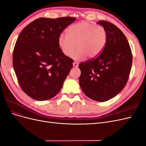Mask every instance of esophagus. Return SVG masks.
I'll return each mask as SVG.
<instances>
[{
    "label": "esophagus",
    "instance_id": "esophagus-1",
    "mask_svg": "<svg viewBox=\"0 0 146 146\" xmlns=\"http://www.w3.org/2000/svg\"><path fill=\"white\" fill-rule=\"evenodd\" d=\"M73 66H74V67H75V68L78 67V63H77V62H74L73 63Z\"/></svg>",
    "mask_w": 146,
    "mask_h": 146
}]
</instances>
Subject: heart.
Listing matches in <instances>:
<instances>
[{"label": "heart", "instance_id": "b5f03b06", "mask_svg": "<svg viewBox=\"0 0 146 146\" xmlns=\"http://www.w3.org/2000/svg\"><path fill=\"white\" fill-rule=\"evenodd\" d=\"M66 33L59 36L58 46L66 56L71 55L77 47L78 49L72 55L74 60L84 59L86 56L96 58L102 52L107 41V31L104 27L86 21L70 25Z\"/></svg>", "mask_w": 146, "mask_h": 146}]
</instances>
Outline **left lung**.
Segmentation results:
<instances>
[{
  "label": "left lung",
  "instance_id": "8db88e82",
  "mask_svg": "<svg viewBox=\"0 0 146 146\" xmlns=\"http://www.w3.org/2000/svg\"><path fill=\"white\" fill-rule=\"evenodd\" d=\"M97 24L107 31V44L97 58L79 64V83L88 98L105 102L117 95L125 86L131 68L132 54L125 36L116 25L105 21Z\"/></svg>",
  "mask_w": 146,
  "mask_h": 146
}]
</instances>
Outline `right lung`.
<instances>
[{
	"mask_svg": "<svg viewBox=\"0 0 146 146\" xmlns=\"http://www.w3.org/2000/svg\"><path fill=\"white\" fill-rule=\"evenodd\" d=\"M76 19L40 17L19 34L13 53V69L22 90L32 99H52L62 88L73 60L61 52L58 39Z\"/></svg>",
	"mask_w": 146,
	"mask_h": 146,
	"instance_id": "add662e5",
	"label": "right lung"
}]
</instances>
